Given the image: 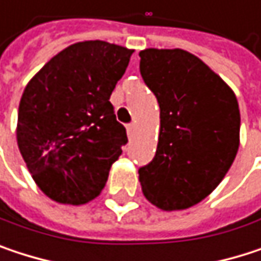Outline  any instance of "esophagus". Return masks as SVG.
Returning <instances> with one entry per match:
<instances>
[{
  "label": "esophagus",
  "mask_w": 261,
  "mask_h": 261,
  "mask_svg": "<svg viewBox=\"0 0 261 261\" xmlns=\"http://www.w3.org/2000/svg\"><path fill=\"white\" fill-rule=\"evenodd\" d=\"M127 133H128V136H130V137H133V134L136 133V125H134V124L127 125Z\"/></svg>",
  "instance_id": "1"
}]
</instances>
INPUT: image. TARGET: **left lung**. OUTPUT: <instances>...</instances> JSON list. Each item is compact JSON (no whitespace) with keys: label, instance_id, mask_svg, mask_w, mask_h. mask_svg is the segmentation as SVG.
I'll return each instance as SVG.
<instances>
[{"label":"left lung","instance_id":"obj_1","mask_svg":"<svg viewBox=\"0 0 261 261\" xmlns=\"http://www.w3.org/2000/svg\"><path fill=\"white\" fill-rule=\"evenodd\" d=\"M139 56L160 107L155 155L139 169L142 192L160 210H186L207 198L234 162L239 102L224 80L184 49L146 48Z\"/></svg>","mask_w":261,"mask_h":261}]
</instances>
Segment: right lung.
I'll return each instance as SVG.
<instances>
[{
  "instance_id": "add662e5",
  "label": "right lung",
  "mask_w": 261,
  "mask_h": 261,
  "mask_svg": "<svg viewBox=\"0 0 261 261\" xmlns=\"http://www.w3.org/2000/svg\"><path fill=\"white\" fill-rule=\"evenodd\" d=\"M133 49L84 40L56 54L24 89L16 140L37 187L53 201L81 205L104 189L127 131L110 95Z\"/></svg>"
}]
</instances>
